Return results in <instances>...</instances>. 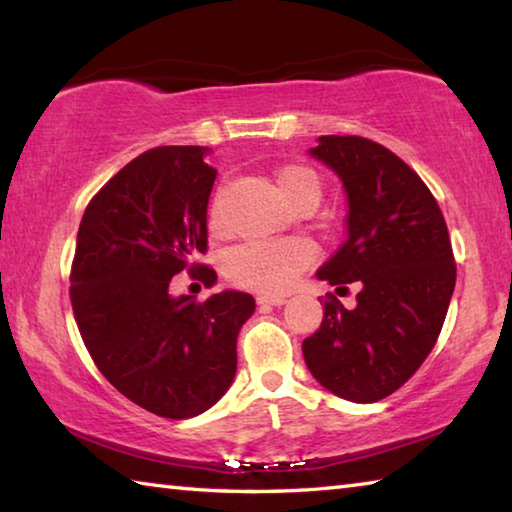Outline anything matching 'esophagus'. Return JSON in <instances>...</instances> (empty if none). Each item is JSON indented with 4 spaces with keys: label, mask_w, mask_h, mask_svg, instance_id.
<instances>
[{
    "label": "esophagus",
    "mask_w": 512,
    "mask_h": 512,
    "mask_svg": "<svg viewBox=\"0 0 512 512\" xmlns=\"http://www.w3.org/2000/svg\"><path fill=\"white\" fill-rule=\"evenodd\" d=\"M287 302V296H280V293H266V296H257V305H271V307H282Z\"/></svg>",
    "instance_id": "1"
}]
</instances>
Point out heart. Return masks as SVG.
Returning <instances> with one entry per match:
<instances>
[{
  "mask_svg": "<svg viewBox=\"0 0 512 512\" xmlns=\"http://www.w3.org/2000/svg\"><path fill=\"white\" fill-rule=\"evenodd\" d=\"M275 185L287 205L311 203L320 198V178L314 169L302 164L282 167L275 176ZM210 225L219 228V207L212 205ZM311 262V248L298 239L250 241L232 250L225 259V275L237 287L253 291H282L296 280L298 273Z\"/></svg>",
  "mask_w": 512,
  "mask_h": 512,
  "instance_id": "heart-1",
  "label": "heart"
}]
</instances>
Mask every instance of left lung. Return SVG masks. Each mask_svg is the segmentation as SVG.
Wrapping results in <instances>:
<instances>
[{
  "instance_id": "8db88e82",
  "label": "left lung",
  "mask_w": 512,
  "mask_h": 512,
  "mask_svg": "<svg viewBox=\"0 0 512 512\" xmlns=\"http://www.w3.org/2000/svg\"><path fill=\"white\" fill-rule=\"evenodd\" d=\"M309 155L341 178L348 196V237L316 277L359 293L354 309L329 293L302 354L329 393L370 404L409 381L436 345L456 284L452 241L429 187L386 146L320 135Z\"/></svg>"
}]
</instances>
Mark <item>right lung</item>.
Returning <instances> with one entry per match:
<instances>
[{
	"label": "right lung",
	"instance_id": "1",
	"mask_svg": "<svg viewBox=\"0 0 512 512\" xmlns=\"http://www.w3.org/2000/svg\"><path fill=\"white\" fill-rule=\"evenodd\" d=\"M205 146H158L128 162L85 207L72 264V307L85 348L112 386L171 420L221 400L237 372V336L255 298L171 296V277L207 248L216 169Z\"/></svg>",
	"mask_w": 512,
	"mask_h": 512
}]
</instances>
